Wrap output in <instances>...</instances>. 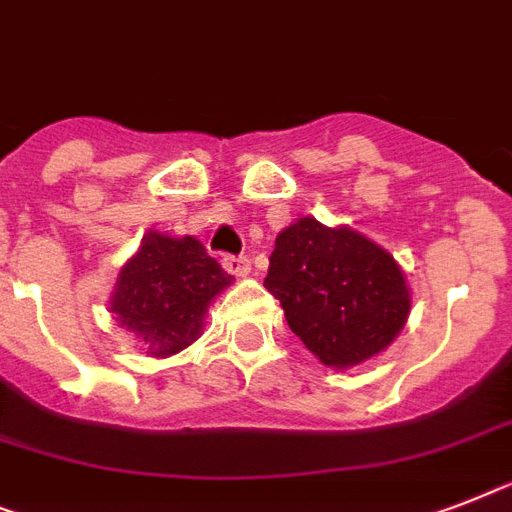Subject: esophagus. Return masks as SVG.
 I'll list each match as a JSON object with an SVG mask.
<instances>
[{
  "instance_id": "esophagus-1",
  "label": "esophagus",
  "mask_w": 512,
  "mask_h": 512,
  "mask_svg": "<svg viewBox=\"0 0 512 512\" xmlns=\"http://www.w3.org/2000/svg\"><path fill=\"white\" fill-rule=\"evenodd\" d=\"M223 268H226L228 273H234L236 278H247L249 273H252V263H249V257L244 255H226L223 257Z\"/></svg>"
}]
</instances>
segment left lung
Listing matches in <instances>:
<instances>
[{"mask_svg":"<svg viewBox=\"0 0 512 512\" xmlns=\"http://www.w3.org/2000/svg\"><path fill=\"white\" fill-rule=\"evenodd\" d=\"M265 289L307 350L334 371L384 352L413 302L400 263L381 244L310 215L276 236Z\"/></svg>","mask_w":512,"mask_h":512,"instance_id":"obj_1","label":"left lung"}]
</instances>
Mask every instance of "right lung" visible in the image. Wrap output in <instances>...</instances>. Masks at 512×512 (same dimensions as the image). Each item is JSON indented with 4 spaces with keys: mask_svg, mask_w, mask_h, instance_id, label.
<instances>
[{
    "mask_svg": "<svg viewBox=\"0 0 512 512\" xmlns=\"http://www.w3.org/2000/svg\"><path fill=\"white\" fill-rule=\"evenodd\" d=\"M231 281L199 239L152 228L120 268L110 313L149 357H170L197 342L207 307Z\"/></svg>",
    "mask_w": 512,
    "mask_h": 512,
    "instance_id": "right-lung-1",
    "label": "right lung"
}]
</instances>
